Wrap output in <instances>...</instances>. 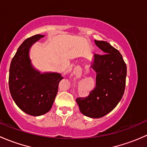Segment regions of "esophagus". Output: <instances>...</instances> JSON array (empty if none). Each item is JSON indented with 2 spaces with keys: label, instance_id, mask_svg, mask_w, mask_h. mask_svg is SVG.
<instances>
[{
  "label": "esophagus",
  "instance_id": "1",
  "mask_svg": "<svg viewBox=\"0 0 147 147\" xmlns=\"http://www.w3.org/2000/svg\"><path fill=\"white\" fill-rule=\"evenodd\" d=\"M73 75L76 78H80L82 75V69L80 67H76L73 70Z\"/></svg>",
  "mask_w": 147,
  "mask_h": 147
}]
</instances>
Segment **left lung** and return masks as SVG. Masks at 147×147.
Segmentation results:
<instances>
[{
    "mask_svg": "<svg viewBox=\"0 0 147 147\" xmlns=\"http://www.w3.org/2000/svg\"><path fill=\"white\" fill-rule=\"evenodd\" d=\"M104 55H94L91 67L97 73L95 88L76 102L81 113L90 118H100L113 110L125 89L127 65L117 49L106 41L96 40Z\"/></svg>",
    "mask_w": 147,
    "mask_h": 147,
    "instance_id": "obj_1",
    "label": "left lung"
}]
</instances>
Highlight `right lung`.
I'll list each match as a JSON object with an SVG mask.
<instances>
[{"instance_id": "1", "label": "right lung", "mask_w": 147, "mask_h": 147, "mask_svg": "<svg viewBox=\"0 0 147 147\" xmlns=\"http://www.w3.org/2000/svg\"><path fill=\"white\" fill-rule=\"evenodd\" d=\"M45 35L26 39L18 49L10 63L9 89L17 106L31 116L50 111L63 77L57 72H42L35 69L30 58V49Z\"/></svg>"}]
</instances>
